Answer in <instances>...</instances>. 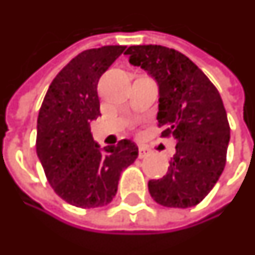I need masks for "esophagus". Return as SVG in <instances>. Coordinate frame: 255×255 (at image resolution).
I'll list each match as a JSON object with an SVG mask.
<instances>
[{
	"instance_id": "obj_1",
	"label": "esophagus",
	"mask_w": 255,
	"mask_h": 255,
	"mask_svg": "<svg viewBox=\"0 0 255 255\" xmlns=\"http://www.w3.org/2000/svg\"><path fill=\"white\" fill-rule=\"evenodd\" d=\"M147 154H149V149L145 147V146H139V150H138V156H139V158L146 157Z\"/></svg>"
}]
</instances>
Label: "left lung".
<instances>
[{
    "label": "left lung",
    "mask_w": 255,
    "mask_h": 255,
    "mask_svg": "<svg viewBox=\"0 0 255 255\" xmlns=\"http://www.w3.org/2000/svg\"><path fill=\"white\" fill-rule=\"evenodd\" d=\"M126 55L131 65L157 80L161 136L177 140L167 175L149 181V193L164 207L196 206L227 164L231 128L220 92L188 56L172 48L132 45Z\"/></svg>",
    "instance_id": "left-lung-1"
}]
</instances>
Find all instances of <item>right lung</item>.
<instances>
[{
  "instance_id": "add662e5",
  "label": "right lung",
  "mask_w": 255,
  "mask_h": 255,
  "mask_svg": "<svg viewBox=\"0 0 255 255\" xmlns=\"http://www.w3.org/2000/svg\"><path fill=\"white\" fill-rule=\"evenodd\" d=\"M126 48L106 45L78 53L53 78L40 108L37 156L55 193L76 207L109 204L120 174L138 157V146L128 139L99 150L90 126L101 116L98 81Z\"/></svg>"
}]
</instances>
